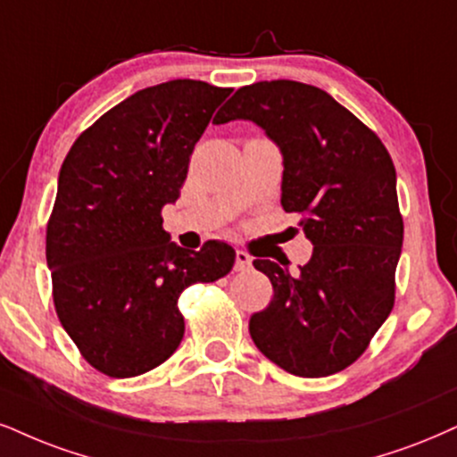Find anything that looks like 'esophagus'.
<instances>
[{
  "label": "esophagus",
  "mask_w": 457,
  "mask_h": 457,
  "mask_svg": "<svg viewBox=\"0 0 457 457\" xmlns=\"http://www.w3.org/2000/svg\"><path fill=\"white\" fill-rule=\"evenodd\" d=\"M252 267V256L244 250L235 252V271H247Z\"/></svg>",
  "instance_id": "esophagus-1"
}]
</instances>
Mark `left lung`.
Masks as SVG:
<instances>
[{
	"label": "left lung",
	"mask_w": 457,
	"mask_h": 457,
	"mask_svg": "<svg viewBox=\"0 0 457 457\" xmlns=\"http://www.w3.org/2000/svg\"><path fill=\"white\" fill-rule=\"evenodd\" d=\"M250 120L284 162L281 207L303 213L307 264L290 273L254 261L273 298L250 318L271 362L298 377L339 373L364 352L394 307L403 247L396 169L381 139L318 87L295 80L239 88L213 125Z\"/></svg>",
	"instance_id": "8db88e82"
}]
</instances>
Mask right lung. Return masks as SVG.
Instances as JSON below:
<instances>
[{
  "label": "right lung",
  "mask_w": 457,
  "mask_h": 457,
  "mask_svg": "<svg viewBox=\"0 0 457 457\" xmlns=\"http://www.w3.org/2000/svg\"><path fill=\"white\" fill-rule=\"evenodd\" d=\"M228 95L201 80L142 88L88 127L61 165L46 228L54 309L101 373L125 379L165 362L184 337L179 295L233 269L228 244L184 250L161 218Z\"/></svg>",
  "instance_id": "1"
}]
</instances>
